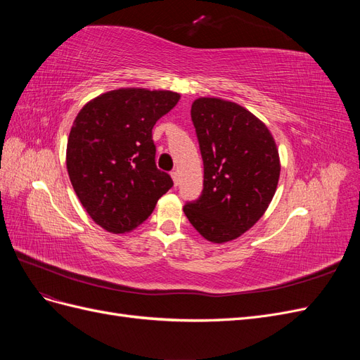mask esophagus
<instances>
[{"mask_svg":"<svg viewBox=\"0 0 360 360\" xmlns=\"http://www.w3.org/2000/svg\"><path fill=\"white\" fill-rule=\"evenodd\" d=\"M171 177H172V181H174V184H179V171H172L171 172Z\"/></svg>","mask_w":360,"mask_h":360,"instance_id":"esophagus-1","label":"esophagus"}]
</instances>
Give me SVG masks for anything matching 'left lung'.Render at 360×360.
<instances>
[{
    "mask_svg": "<svg viewBox=\"0 0 360 360\" xmlns=\"http://www.w3.org/2000/svg\"><path fill=\"white\" fill-rule=\"evenodd\" d=\"M191 117L204 163V189L183 212L205 240L231 242L252 228L274 200L279 151L269 127L238 103L198 97Z\"/></svg>",
    "mask_w": 360,
    "mask_h": 360,
    "instance_id": "1",
    "label": "left lung"
}]
</instances>
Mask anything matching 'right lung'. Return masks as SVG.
Wrapping results in <instances>:
<instances>
[{
  "instance_id": "right-lung-1",
  "label": "right lung",
  "mask_w": 360,
  "mask_h": 360,
  "mask_svg": "<svg viewBox=\"0 0 360 360\" xmlns=\"http://www.w3.org/2000/svg\"><path fill=\"white\" fill-rule=\"evenodd\" d=\"M180 101L167 90L118 89L86 102L70 129L66 165L91 219L126 234L153 213L172 180L156 168L151 130Z\"/></svg>"
}]
</instances>
